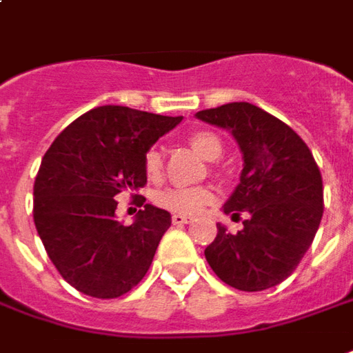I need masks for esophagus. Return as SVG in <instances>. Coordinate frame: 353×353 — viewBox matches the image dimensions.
Here are the masks:
<instances>
[{
	"label": "esophagus",
	"mask_w": 353,
	"mask_h": 353,
	"mask_svg": "<svg viewBox=\"0 0 353 353\" xmlns=\"http://www.w3.org/2000/svg\"><path fill=\"white\" fill-rule=\"evenodd\" d=\"M191 221V216H183V214H174L172 216V223L174 225H183V223H189Z\"/></svg>",
	"instance_id": "1"
}]
</instances>
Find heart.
<instances>
[{"label": "heart", "mask_w": 353, "mask_h": 353, "mask_svg": "<svg viewBox=\"0 0 353 353\" xmlns=\"http://www.w3.org/2000/svg\"><path fill=\"white\" fill-rule=\"evenodd\" d=\"M187 143L193 147V151L201 154L202 159L208 162H216L223 154V141L219 139L218 134L210 130H199L187 137ZM143 170L145 176L151 181H159L164 174V159L159 149H149L143 157ZM154 204L159 208L168 212L183 214V216H194L202 208L214 202V191L206 185L199 187H168L154 194Z\"/></svg>", "instance_id": "heart-1"}]
</instances>
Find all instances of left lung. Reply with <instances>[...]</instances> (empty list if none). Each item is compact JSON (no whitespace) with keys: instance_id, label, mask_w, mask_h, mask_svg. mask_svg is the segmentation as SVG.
Wrapping results in <instances>:
<instances>
[{"instance_id":"left-lung-1","label":"left lung","mask_w":353,"mask_h":353,"mask_svg":"<svg viewBox=\"0 0 353 353\" xmlns=\"http://www.w3.org/2000/svg\"><path fill=\"white\" fill-rule=\"evenodd\" d=\"M199 120L229 130L245 168L223 206L243 229L218 235L204 256L225 285L245 292L275 287L296 270L323 218V179L302 137L279 118L250 103H228L196 112Z\"/></svg>"}]
</instances>
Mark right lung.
<instances>
[{
	"mask_svg": "<svg viewBox=\"0 0 353 353\" xmlns=\"http://www.w3.org/2000/svg\"><path fill=\"white\" fill-rule=\"evenodd\" d=\"M181 122L130 107L88 110L57 135L34 181V223L61 277L83 294L118 298L149 271L170 212L143 204V157ZM138 205L132 226L116 219L118 194Z\"/></svg>",
	"mask_w": 353,
	"mask_h": 353,
	"instance_id": "add662e5",
	"label": "right lung"
}]
</instances>
